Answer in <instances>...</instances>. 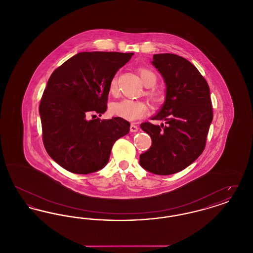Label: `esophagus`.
<instances>
[{
	"label": "esophagus",
	"mask_w": 253,
	"mask_h": 253,
	"mask_svg": "<svg viewBox=\"0 0 253 253\" xmlns=\"http://www.w3.org/2000/svg\"><path fill=\"white\" fill-rule=\"evenodd\" d=\"M130 131L132 132H135L138 131V127L135 124H131L130 126Z\"/></svg>",
	"instance_id": "esophagus-1"
}]
</instances>
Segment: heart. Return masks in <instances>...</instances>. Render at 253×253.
<instances>
[{"mask_svg":"<svg viewBox=\"0 0 253 253\" xmlns=\"http://www.w3.org/2000/svg\"><path fill=\"white\" fill-rule=\"evenodd\" d=\"M139 76H140V79H141L142 83L147 87L154 86L157 83V77L156 73L152 71L149 68H145V67L140 68L139 69ZM117 87H118V79H117V76H114L111 79L110 84H109L110 93H112V94L116 93ZM147 94L153 101H155L157 103H159V102L162 101V96H161L160 92H158L156 89L149 90L147 92ZM111 112H112L113 115L122 118L124 120L136 121V120H139V119L143 118L144 116L148 114L149 107L144 101L132 100V99H127L126 98V99H122L119 102L114 103L111 107Z\"/></svg>","mask_w":253,"mask_h":253,"instance_id":"b5f03b06","label":"heart"}]
</instances>
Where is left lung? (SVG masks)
I'll return each instance as SVG.
<instances>
[{"mask_svg":"<svg viewBox=\"0 0 253 253\" xmlns=\"http://www.w3.org/2000/svg\"><path fill=\"white\" fill-rule=\"evenodd\" d=\"M152 63L167 86L164 105L152 120L164 123L140 125L152 146L140 155L139 163L155 174L169 175L187 168L203 153L212 105L207 81L189 60L165 53L154 55Z\"/></svg>","mask_w":253,"mask_h":253,"instance_id":"left-lung-1","label":"left lung"}]
</instances>
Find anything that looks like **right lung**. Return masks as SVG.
I'll use <instances>...</instances> for the list:
<instances>
[{
	"label": "right lung",
	"instance_id": "1",
	"mask_svg": "<svg viewBox=\"0 0 253 253\" xmlns=\"http://www.w3.org/2000/svg\"><path fill=\"white\" fill-rule=\"evenodd\" d=\"M132 55L82 52L50 76L39 107L42 141L62 168L79 174L103 168L114 143L130 131V123L119 117L93 119L105 113L110 81Z\"/></svg>",
	"mask_w": 253,
	"mask_h": 253
}]
</instances>
